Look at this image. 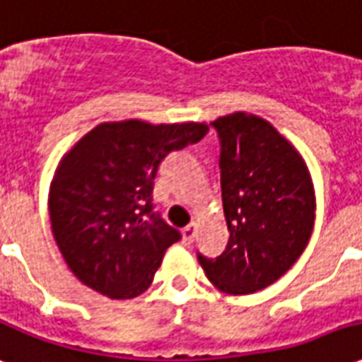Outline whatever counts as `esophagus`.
I'll return each mask as SVG.
<instances>
[{"instance_id":"1","label":"esophagus","mask_w":362,"mask_h":362,"mask_svg":"<svg viewBox=\"0 0 362 362\" xmlns=\"http://www.w3.org/2000/svg\"><path fill=\"white\" fill-rule=\"evenodd\" d=\"M182 235H184V242H188V243L194 242V238H195V222H192V224H188L186 228L182 230Z\"/></svg>"}]
</instances>
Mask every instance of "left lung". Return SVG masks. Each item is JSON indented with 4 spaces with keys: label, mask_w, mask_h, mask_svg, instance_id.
Wrapping results in <instances>:
<instances>
[{
    "label": "left lung",
    "mask_w": 362,
    "mask_h": 362,
    "mask_svg": "<svg viewBox=\"0 0 362 362\" xmlns=\"http://www.w3.org/2000/svg\"><path fill=\"white\" fill-rule=\"evenodd\" d=\"M221 136L222 207L230 238L205 276L228 296L269 288L296 264L315 226V184L303 155L263 117L235 111L211 122Z\"/></svg>",
    "instance_id": "8db88e82"
}]
</instances>
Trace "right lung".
Returning a JSON list of instances; mask_svg holds the SVG:
<instances>
[{
    "label": "right lung",
    "instance_id": "1",
    "mask_svg": "<svg viewBox=\"0 0 362 362\" xmlns=\"http://www.w3.org/2000/svg\"><path fill=\"white\" fill-rule=\"evenodd\" d=\"M207 122H101L66 151L49 186L53 238L72 274L111 299H132L151 286L182 234L153 213L159 165L199 141Z\"/></svg>",
    "mask_w": 362,
    "mask_h": 362
}]
</instances>
